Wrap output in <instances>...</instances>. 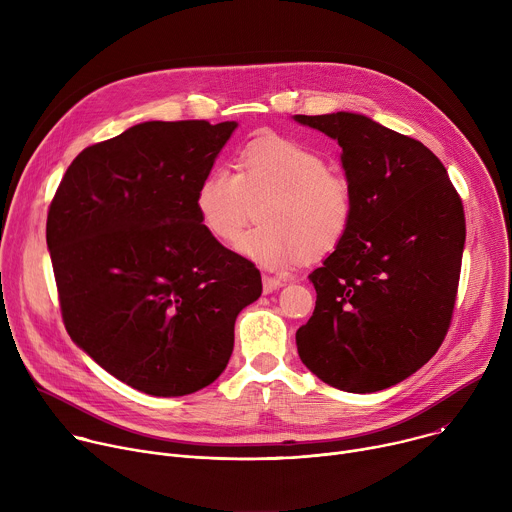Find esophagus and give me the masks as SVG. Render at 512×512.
Returning a JSON list of instances; mask_svg holds the SVG:
<instances>
[{"mask_svg": "<svg viewBox=\"0 0 512 512\" xmlns=\"http://www.w3.org/2000/svg\"><path fill=\"white\" fill-rule=\"evenodd\" d=\"M283 285L281 277H271V275H263V294H271V291L279 289Z\"/></svg>", "mask_w": 512, "mask_h": 512, "instance_id": "34e87169", "label": "esophagus"}]
</instances>
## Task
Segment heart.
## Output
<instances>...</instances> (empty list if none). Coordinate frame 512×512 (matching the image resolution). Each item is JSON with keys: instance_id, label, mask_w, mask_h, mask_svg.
<instances>
[{"instance_id": "obj_1", "label": "heart", "mask_w": 512, "mask_h": 512, "mask_svg": "<svg viewBox=\"0 0 512 512\" xmlns=\"http://www.w3.org/2000/svg\"><path fill=\"white\" fill-rule=\"evenodd\" d=\"M259 208V225L237 249L269 269H285L308 251L324 255L346 237L356 210L352 184L328 170L306 143L261 135L245 145L239 172L212 168L198 184L194 206L202 229L221 243H233Z\"/></svg>"}]
</instances>
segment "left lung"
<instances>
[{
    "instance_id": "1",
    "label": "left lung",
    "mask_w": 512,
    "mask_h": 512,
    "mask_svg": "<svg viewBox=\"0 0 512 512\" xmlns=\"http://www.w3.org/2000/svg\"><path fill=\"white\" fill-rule=\"evenodd\" d=\"M336 139L354 221L310 273L312 318L296 332L324 383L375 393L413 375L442 346L458 296L466 218L444 164L413 137L356 113L296 115Z\"/></svg>"
}]
</instances>
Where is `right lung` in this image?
<instances>
[{
	"instance_id": "obj_1",
	"label": "right lung",
	"mask_w": 512,
	"mask_h": 512,
	"mask_svg": "<svg viewBox=\"0 0 512 512\" xmlns=\"http://www.w3.org/2000/svg\"><path fill=\"white\" fill-rule=\"evenodd\" d=\"M235 127L133 125L72 160L48 208L66 332L107 373L148 395H190L216 381L239 312L261 296L255 263L210 237L194 206Z\"/></svg>"
}]
</instances>
